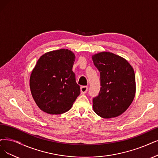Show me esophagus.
Wrapping results in <instances>:
<instances>
[{
	"label": "esophagus",
	"instance_id": "esophagus-1",
	"mask_svg": "<svg viewBox=\"0 0 158 158\" xmlns=\"http://www.w3.org/2000/svg\"><path fill=\"white\" fill-rule=\"evenodd\" d=\"M87 90H88V86H83L81 87V94H84L85 93H86Z\"/></svg>",
	"mask_w": 158,
	"mask_h": 158
}]
</instances>
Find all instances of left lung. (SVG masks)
I'll return each instance as SVG.
<instances>
[{
	"label": "left lung",
	"instance_id": "left-lung-1",
	"mask_svg": "<svg viewBox=\"0 0 158 158\" xmlns=\"http://www.w3.org/2000/svg\"><path fill=\"white\" fill-rule=\"evenodd\" d=\"M100 72L101 89L93 98V109L104 118L122 114L130 107L136 92L135 76L125 58L110 52H100L92 56Z\"/></svg>",
	"mask_w": 158,
	"mask_h": 158
}]
</instances>
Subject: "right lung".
Here are the masks:
<instances>
[{"instance_id":"1","label":"right lung","mask_w":158,"mask_h":158,"mask_svg":"<svg viewBox=\"0 0 158 158\" xmlns=\"http://www.w3.org/2000/svg\"><path fill=\"white\" fill-rule=\"evenodd\" d=\"M73 52L61 49L41 56L30 77L32 96L44 112L58 114L67 112L80 94L72 68Z\"/></svg>"}]
</instances>
